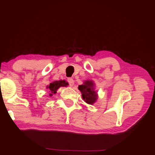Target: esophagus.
<instances>
[{
	"label": "esophagus",
	"instance_id": "esophagus-1",
	"mask_svg": "<svg viewBox=\"0 0 155 155\" xmlns=\"http://www.w3.org/2000/svg\"><path fill=\"white\" fill-rule=\"evenodd\" d=\"M68 82L69 85L70 87H72L73 85H74V80H73L72 78H68Z\"/></svg>",
	"mask_w": 155,
	"mask_h": 155
}]
</instances>
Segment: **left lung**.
<instances>
[{
  "label": "left lung",
  "mask_w": 155,
  "mask_h": 155,
  "mask_svg": "<svg viewBox=\"0 0 155 155\" xmlns=\"http://www.w3.org/2000/svg\"><path fill=\"white\" fill-rule=\"evenodd\" d=\"M78 89L82 94L83 99L89 104H94L97 99V92L94 90V83L92 81H85L83 85H78Z\"/></svg>",
  "instance_id": "1"
}]
</instances>
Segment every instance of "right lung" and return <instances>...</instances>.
Listing matches in <instances>:
<instances>
[{"instance_id":"obj_1","label":"right lung","mask_w":155,"mask_h":155,"mask_svg":"<svg viewBox=\"0 0 155 155\" xmlns=\"http://www.w3.org/2000/svg\"><path fill=\"white\" fill-rule=\"evenodd\" d=\"M68 85V82H66L64 80H60V81H53L51 83H50L49 86L47 87V88L48 90H49V92H51L50 96H51L53 94H56L57 90L60 88V87H67Z\"/></svg>"}]
</instances>
